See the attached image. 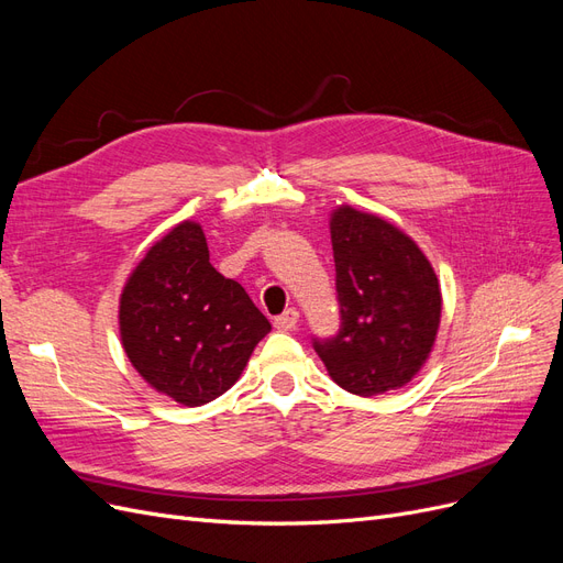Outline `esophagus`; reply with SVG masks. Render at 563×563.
<instances>
[{"instance_id": "esophagus-1", "label": "esophagus", "mask_w": 563, "mask_h": 563, "mask_svg": "<svg viewBox=\"0 0 563 563\" xmlns=\"http://www.w3.org/2000/svg\"><path fill=\"white\" fill-rule=\"evenodd\" d=\"M298 310L296 308H291V310H286L284 314H279V317H275V327L279 329V331H291V329H296V323H298Z\"/></svg>"}]
</instances>
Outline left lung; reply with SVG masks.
<instances>
[{
  "instance_id": "1",
  "label": "left lung",
  "mask_w": 563,
  "mask_h": 563,
  "mask_svg": "<svg viewBox=\"0 0 563 563\" xmlns=\"http://www.w3.org/2000/svg\"><path fill=\"white\" fill-rule=\"evenodd\" d=\"M340 329L314 338L333 383L360 397L399 389L432 352L441 319L439 279L418 244L387 220L331 213Z\"/></svg>"
}]
</instances>
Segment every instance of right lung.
I'll list each match as a JSON object with an SVG mask.
<instances>
[{"mask_svg": "<svg viewBox=\"0 0 563 563\" xmlns=\"http://www.w3.org/2000/svg\"><path fill=\"white\" fill-rule=\"evenodd\" d=\"M269 329L244 286L209 263L207 236L192 220L150 246L119 298L129 362L150 387L183 406L228 391Z\"/></svg>", "mask_w": 563, "mask_h": 563, "instance_id": "add662e5", "label": "right lung"}]
</instances>
